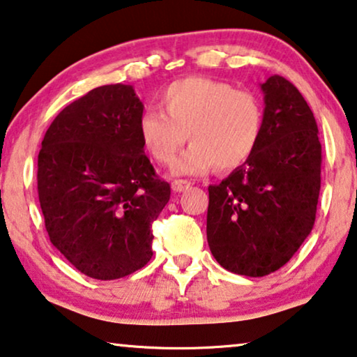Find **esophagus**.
<instances>
[{
	"mask_svg": "<svg viewBox=\"0 0 357 357\" xmlns=\"http://www.w3.org/2000/svg\"><path fill=\"white\" fill-rule=\"evenodd\" d=\"M189 188H190V181H185V179H174L172 183V189L174 192H183V190Z\"/></svg>",
	"mask_w": 357,
	"mask_h": 357,
	"instance_id": "34e87169",
	"label": "esophagus"
}]
</instances>
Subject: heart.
I'll return each instance as SVG.
<instances>
[{
    "label": "heart",
    "mask_w": 357,
    "mask_h": 357,
    "mask_svg": "<svg viewBox=\"0 0 357 357\" xmlns=\"http://www.w3.org/2000/svg\"><path fill=\"white\" fill-rule=\"evenodd\" d=\"M163 112L149 109L137 119V135L153 160L169 165L185 139L189 146L174 172L202 174L213 167L231 172L253 155L263 132V105L247 89L206 77L169 83L160 94Z\"/></svg>",
    "instance_id": "1"
}]
</instances>
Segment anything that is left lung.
Listing matches in <instances>:
<instances>
[{"mask_svg": "<svg viewBox=\"0 0 357 357\" xmlns=\"http://www.w3.org/2000/svg\"><path fill=\"white\" fill-rule=\"evenodd\" d=\"M253 155L208 188L206 238L222 268L263 278L282 268L316 221L322 147L314 115L289 79L273 75Z\"/></svg>", "mask_w": 357, "mask_h": 357, "instance_id": "left-lung-1", "label": "left lung"}]
</instances>
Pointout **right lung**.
I'll list each match as a JSON object with an SVG mask.
<instances>
[{
  "instance_id": "right-lung-1",
  "label": "right lung",
  "mask_w": 357,
  "mask_h": 357,
  "mask_svg": "<svg viewBox=\"0 0 357 357\" xmlns=\"http://www.w3.org/2000/svg\"><path fill=\"white\" fill-rule=\"evenodd\" d=\"M142 110L130 84H105L67 105L43 137L36 181L47 236L88 278H125L153 255L152 222L172 189L141 144Z\"/></svg>"
}]
</instances>
